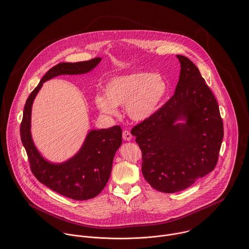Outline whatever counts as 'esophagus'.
I'll return each instance as SVG.
<instances>
[{
    "label": "esophagus",
    "instance_id": "esophagus-1",
    "mask_svg": "<svg viewBox=\"0 0 249 249\" xmlns=\"http://www.w3.org/2000/svg\"><path fill=\"white\" fill-rule=\"evenodd\" d=\"M123 139H124V141H130V140L132 139L131 133H130L128 130H124V131L123 132Z\"/></svg>",
    "mask_w": 249,
    "mask_h": 249
}]
</instances>
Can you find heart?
<instances>
[{
    "mask_svg": "<svg viewBox=\"0 0 249 249\" xmlns=\"http://www.w3.org/2000/svg\"><path fill=\"white\" fill-rule=\"evenodd\" d=\"M167 90V82L160 73L133 71L109 79L105 95L97 94L94 103L107 117H117V107H124L131 120L142 122L156 112Z\"/></svg>",
    "mask_w": 249,
    "mask_h": 249,
    "instance_id": "b5f03b06",
    "label": "heart"
}]
</instances>
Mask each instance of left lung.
Instances as JSON below:
<instances>
[{
  "label": "left lung",
  "instance_id": "1",
  "mask_svg": "<svg viewBox=\"0 0 249 249\" xmlns=\"http://www.w3.org/2000/svg\"><path fill=\"white\" fill-rule=\"evenodd\" d=\"M174 96L131 134L142 150V173L155 190L173 194L214 169L223 138L216 100L197 67L178 54Z\"/></svg>",
  "mask_w": 249,
  "mask_h": 249
}]
</instances>
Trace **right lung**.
Instances as JSON below:
<instances>
[{
    "label": "right lung",
    "instance_id": "right-lung-1",
    "mask_svg": "<svg viewBox=\"0 0 249 249\" xmlns=\"http://www.w3.org/2000/svg\"><path fill=\"white\" fill-rule=\"evenodd\" d=\"M101 60V57H96L82 62H63L50 69L28 98L20 127L21 140L35 177L51 190L74 200L93 198L106 187L115 153L122 144V128L115 125L90 130L72 157L62 163H53L41 155L33 140L32 108L45 81L62 74L86 73L97 67Z\"/></svg>",
    "mask_w": 249,
    "mask_h": 249
}]
</instances>
